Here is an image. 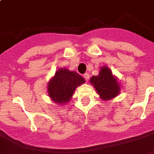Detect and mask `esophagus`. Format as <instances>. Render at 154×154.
<instances>
[{
    "label": "esophagus",
    "mask_w": 154,
    "mask_h": 154,
    "mask_svg": "<svg viewBox=\"0 0 154 154\" xmlns=\"http://www.w3.org/2000/svg\"><path fill=\"white\" fill-rule=\"evenodd\" d=\"M83 77L85 78V80L87 81H89V78H90V75H89V73H85L83 75Z\"/></svg>",
    "instance_id": "obj_1"
}]
</instances>
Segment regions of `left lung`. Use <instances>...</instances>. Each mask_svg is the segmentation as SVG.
Instances as JSON below:
<instances>
[{"label":"left lung","instance_id":"1","mask_svg":"<svg viewBox=\"0 0 154 154\" xmlns=\"http://www.w3.org/2000/svg\"><path fill=\"white\" fill-rule=\"evenodd\" d=\"M102 100H110L116 97L119 92V86L117 81L106 67L100 69L98 76H93L90 79Z\"/></svg>","mask_w":154,"mask_h":154}]
</instances>
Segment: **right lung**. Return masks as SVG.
Returning <instances> with one entry per match:
<instances>
[{
    "label": "right lung",
    "instance_id": "1",
    "mask_svg": "<svg viewBox=\"0 0 154 154\" xmlns=\"http://www.w3.org/2000/svg\"><path fill=\"white\" fill-rule=\"evenodd\" d=\"M84 82L85 79L76 72L58 69L48 83V92L54 102L67 103L71 100L77 87Z\"/></svg>",
    "mask_w": 154,
    "mask_h": 154
}]
</instances>
